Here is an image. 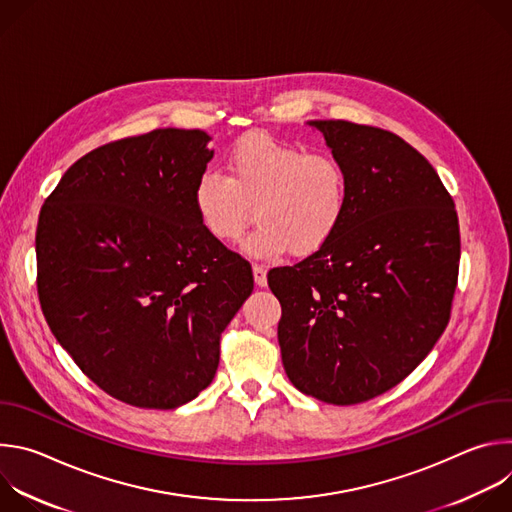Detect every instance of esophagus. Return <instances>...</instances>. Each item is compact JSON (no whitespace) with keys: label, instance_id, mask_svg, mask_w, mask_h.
<instances>
[{"label":"esophagus","instance_id":"esophagus-1","mask_svg":"<svg viewBox=\"0 0 512 512\" xmlns=\"http://www.w3.org/2000/svg\"><path fill=\"white\" fill-rule=\"evenodd\" d=\"M253 277L259 287L267 285V269L263 265H253Z\"/></svg>","mask_w":512,"mask_h":512}]
</instances>
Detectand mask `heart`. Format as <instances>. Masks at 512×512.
Instances as JSON below:
<instances>
[{
    "label": "heart",
    "mask_w": 512,
    "mask_h": 512,
    "mask_svg": "<svg viewBox=\"0 0 512 512\" xmlns=\"http://www.w3.org/2000/svg\"><path fill=\"white\" fill-rule=\"evenodd\" d=\"M229 176H198L192 202L202 229L216 241L233 243L255 216L259 227L243 251L273 259L320 251L338 231L348 206V178L332 154H308L298 145L265 133H249L227 158Z\"/></svg>",
    "instance_id": "heart-1"
}]
</instances>
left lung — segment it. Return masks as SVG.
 Returning a JSON list of instances; mask_svg holds the SVG:
<instances>
[{
	"label": "left lung",
	"mask_w": 512,
	"mask_h": 512,
	"mask_svg": "<svg viewBox=\"0 0 512 512\" xmlns=\"http://www.w3.org/2000/svg\"><path fill=\"white\" fill-rule=\"evenodd\" d=\"M348 178L334 237L294 267L269 271L281 304L287 379L332 405L399 385L448 326L460 267L454 200L399 135L350 121H310Z\"/></svg>",
	"instance_id": "left-lung-1"
}]
</instances>
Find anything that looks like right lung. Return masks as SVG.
Masks as SVG:
<instances>
[{
  "label": "right lung",
  "mask_w": 512,
  "mask_h": 512,
  "mask_svg": "<svg viewBox=\"0 0 512 512\" xmlns=\"http://www.w3.org/2000/svg\"><path fill=\"white\" fill-rule=\"evenodd\" d=\"M200 129H154L72 164L36 229L38 298L58 344L111 397L176 409L218 369L251 265L200 225L192 190L214 150Z\"/></svg>",
  "instance_id": "1"
}]
</instances>
